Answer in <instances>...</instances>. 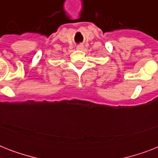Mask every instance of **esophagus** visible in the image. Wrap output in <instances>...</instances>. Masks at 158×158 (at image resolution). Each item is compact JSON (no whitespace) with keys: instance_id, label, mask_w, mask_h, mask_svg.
Listing matches in <instances>:
<instances>
[{"instance_id":"esophagus-1","label":"esophagus","mask_w":158,"mask_h":158,"mask_svg":"<svg viewBox=\"0 0 158 158\" xmlns=\"http://www.w3.org/2000/svg\"><path fill=\"white\" fill-rule=\"evenodd\" d=\"M77 50H79V51H82L83 49H84V46L83 45H79L78 47L76 48Z\"/></svg>"}]
</instances>
